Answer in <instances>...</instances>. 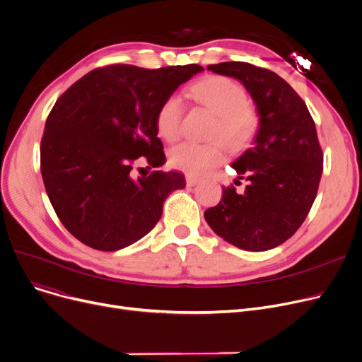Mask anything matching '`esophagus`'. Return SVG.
<instances>
[{"label": "esophagus", "instance_id": "obj_1", "mask_svg": "<svg viewBox=\"0 0 362 362\" xmlns=\"http://www.w3.org/2000/svg\"><path fill=\"white\" fill-rule=\"evenodd\" d=\"M201 180L198 179V177H194V176H191V175H187L186 176V185L187 186H195V185H198Z\"/></svg>", "mask_w": 362, "mask_h": 362}]
</instances>
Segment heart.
<instances>
[{"mask_svg":"<svg viewBox=\"0 0 362 362\" xmlns=\"http://www.w3.org/2000/svg\"><path fill=\"white\" fill-rule=\"evenodd\" d=\"M191 97L206 110L216 114L210 144L182 142L168 152V161L187 175L201 176L220 165L226 158V148L242 151L257 136L259 114L246 100L245 88L227 76L213 74L198 81L189 88ZM185 105L177 93H171L161 103L157 111V130L167 142L180 136ZM225 144H223L221 141Z\"/></svg>","mask_w":362,"mask_h":362,"instance_id":"1","label":"heart"}]
</instances>
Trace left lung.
<instances>
[{
  "label": "left lung",
  "instance_id": "obj_1",
  "mask_svg": "<svg viewBox=\"0 0 362 362\" xmlns=\"http://www.w3.org/2000/svg\"><path fill=\"white\" fill-rule=\"evenodd\" d=\"M239 79L259 114L254 145L232 164L245 192L223 187L221 201L204 213L211 229L245 251L286 242L307 218L322 173L315 123L298 92L274 71L245 62L206 67ZM238 182V180H236Z\"/></svg>",
  "mask_w": 362,
  "mask_h": 362
}]
</instances>
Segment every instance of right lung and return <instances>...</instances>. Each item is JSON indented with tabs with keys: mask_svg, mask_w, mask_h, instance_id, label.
<instances>
[{
	"mask_svg": "<svg viewBox=\"0 0 362 362\" xmlns=\"http://www.w3.org/2000/svg\"><path fill=\"white\" fill-rule=\"evenodd\" d=\"M201 70L108 64L57 100L41 139V173L57 217L76 239L110 252L154 229L165 198L185 187V177L152 170L135 180L132 170L138 160L148 168L164 164L157 111Z\"/></svg>",
	"mask_w": 362,
	"mask_h": 362,
	"instance_id": "obj_1",
	"label": "right lung"
}]
</instances>
